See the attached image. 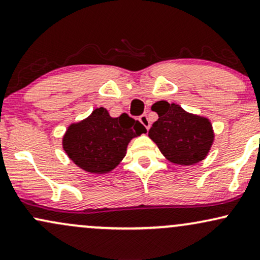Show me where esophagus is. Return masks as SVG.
Here are the masks:
<instances>
[{"instance_id": "obj_1", "label": "esophagus", "mask_w": 260, "mask_h": 260, "mask_svg": "<svg viewBox=\"0 0 260 260\" xmlns=\"http://www.w3.org/2000/svg\"><path fill=\"white\" fill-rule=\"evenodd\" d=\"M139 121H140V123L143 124V126L147 128V129H149V128H150V121H149V118H148L147 115H142V116H140Z\"/></svg>"}]
</instances>
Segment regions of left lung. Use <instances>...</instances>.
I'll list each match as a JSON object with an SVG mask.
<instances>
[{
    "instance_id": "8db88e82",
    "label": "left lung",
    "mask_w": 260,
    "mask_h": 260,
    "mask_svg": "<svg viewBox=\"0 0 260 260\" xmlns=\"http://www.w3.org/2000/svg\"><path fill=\"white\" fill-rule=\"evenodd\" d=\"M153 109L159 118L148 136L170 162L190 166L208 156L215 139L208 117L188 112L178 104L168 101H157Z\"/></svg>"
}]
</instances>
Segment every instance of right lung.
I'll list each match as a JSON object with an SVG mask.
<instances>
[{"mask_svg":"<svg viewBox=\"0 0 260 260\" xmlns=\"http://www.w3.org/2000/svg\"><path fill=\"white\" fill-rule=\"evenodd\" d=\"M143 133H147L145 127L126 113L112 117L106 109L98 107L88 117L67 127L62 148L78 168L104 175L117 168L131 140Z\"/></svg>","mask_w":260,"mask_h":260,"instance_id":"right-lung-1","label":"right lung"}]
</instances>
